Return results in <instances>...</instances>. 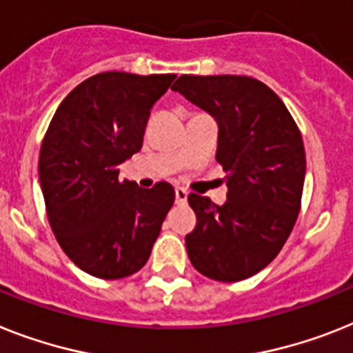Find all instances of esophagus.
Here are the masks:
<instances>
[{"label":"esophagus","mask_w":353,"mask_h":353,"mask_svg":"<svg viewBox=\"0 0 353 353\" xmlns=\"http://www.w3.org/2000/svg\"><path fill=\"white\" fill-rule=\"evenodd\" d=\"M174 200L176 203H183L188 200V191L183 188H174Z\"/></svg>","instance_id":"1"}]
</instances>
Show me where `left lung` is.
Listing matches in <instances>:
<instances>
[{"label":"left lung","instance_id":"1","mask_svg":"<svg viewBox=\"0 0 353 353\" xmlns=\"http://www.w3.org/2000/svg\"><path fill=\"white\" fill-rule=\"evenodd\" d=\"M173 92L218 122L216 162L227 202L191 193L196 227L185 236L200 274L240 281L265 269L285 245L301 208L305 148L283 101L247 75H180Z\"/></svg>","mask_w":353,"mask_h":353}]
</instances>
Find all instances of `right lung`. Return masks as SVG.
Instances as JSON below:
<instances>
[{"label":"right lung","instance_id":"1","mask_svg":"<svg viewBox=\"0 0 353 353\" xmlns=\"http://www.w3.org/2000/svg\"><path fill=\"white\" fill-rule=\"evenodd\" d=\"M174 74L103 72L59 104L41 144L39 182L52 231L79 269L103 279L145 265L174 202L171 183L119 179L141 151L150 110Z\"/></svg>","mask_w":353,"mask_h":353}]
</instances>
